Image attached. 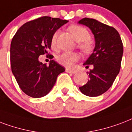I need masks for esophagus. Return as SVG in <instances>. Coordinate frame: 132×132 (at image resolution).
<instances>
[{"instance_id": "1", "label": "esophagus", "mask_w": 132, "mask_h": 132, "mask_svg": "<svg viewBox=\"0 0 132 132\" xmlns=\"http://www.w3.org/2000/svg\"><path fill=\"white\" fill-rule=\"evenodd\" d=\"M66 72H67V73H76V71H75V70H72V69H66Z\"/></svg>"}]
</instances>
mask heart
I'll return each mask as SVG.
<instances>
[{
    "instance_id": "b5f03b06",
    "label": "heart",
    "mask_w": 132,
    "mask_h": 132,
    "mask_svg": "<svg viewBox=\"0 0 132 132\" xmlns=\"http://www.w3.org/2000/svg\"><path fill=\"white\" fill-rule=\"evenodd\" d=\"M68 31L78 43V47L84 54H89L94 50V43L90 39L91 35L86 27L79 24H71L68 27ZM57 33H54L51 38V46L56 47ZM78 59V56L75 52H64L58 56L56 60L59 64L65 67H71Z\"/></svg>"
}]
</instances>
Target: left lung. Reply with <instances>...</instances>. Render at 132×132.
<instances>
[{"label":"left lung","mask_w":132,"mask_h":132,"mask_svg":"<svg viewBox=\"0 0 132 132\" xmlns=\"http://www.w3.org/2000/svg\"><path fill=\"white\" fill-rule=\"evenodd\" d=\"M78 23L88 27L96 40L94 52L83 64L86 68L91 65L94 67L87 72L89 80L79 89L86 96H98L110 88L120 71L123 54L122 40L115 28L95 19L84 18Z\"/></svg>","instance_id":"left-lung-1"}]
</instances>
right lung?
Masks as SVG:
<instances>
[{"mask_svg":"<svg viewBox=\"0 0 132 132\" xmlns=\"http://www.w3.org/2000/svg\"><path fill=\"white\" fill-rule=\"evenodd\" d=\"M68 20L43 16L22 24L12 38L10 61L12 73L23 92L32 98H40L50 92L59 73L65 68L50 61L49 66L38 57L51 48V38ZM51 59L53 56H49Z\"/></svg>","mask_w":132,"mask_h":132,"instance_id":"right-lung-1","label":"right lung"}]
</instances>
